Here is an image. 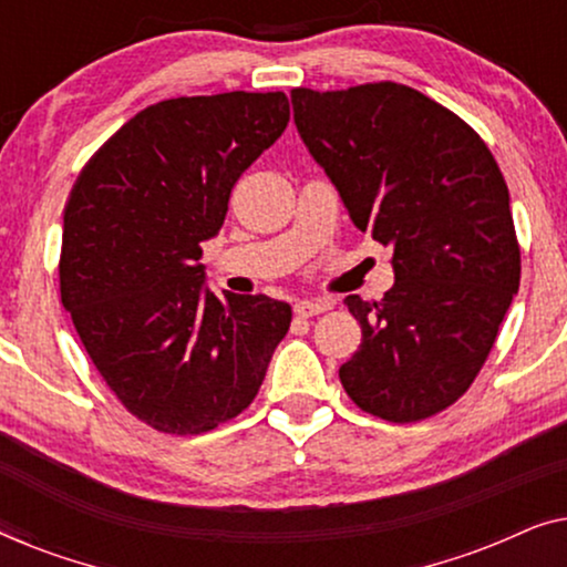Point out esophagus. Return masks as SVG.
Returning <instances> with one entry per match:
<instances>
[{
	"instance_id": "1",
	"label": "esophagus",
	"mask_w": 567,
	"mask_h": 567,
	"mask_svg": "<svg viewBox=\"0 0 567 567\" xmlns=\"http://www.w3.org/2000/svg\"><path fill=\"white\" fill-rule=\"evenodd\" d=\"M330 307H332L330 299H299L297 305H293V312L299 317H315V315L328 312Z\"/></svg>"
}]
</instances>
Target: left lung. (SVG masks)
Wrapping results in <instances>:
<instances>
[{
    "label": "left lung",
    "instance_id": "obj_1",
    "mask_svg": "<svg viewBox=\"0 0 567 567\" xmlns=\"http://www.w3.org/2000/svg\"><path fill=\"white\" fill-rule=\"evenodd\" d=\"M291 103L351 221L392 250V291L346 297L361 346L340 367L343 390L390 423L436 415L485 367L522 281L498 162L470 123L408 84L297 87Z\"/></svg>",
    "mask_w": 567,
    "mask_h": 567
}]
</instances>
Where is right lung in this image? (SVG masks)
Listing matches in <instances>:
<instances>
[{"instance_id":"add662e5","label":"right lung","mask_w":567,"mask_h":567,"mask_svg":"<svg viewBox=\"0 0 567 567\" xmlns=\"http://www.w3.org/2000/svg\"><path fill=\"white\" fill-rule=\"evenodd\" d=\"M284 92L162 100L115 131L64 208L59 289L84 351L154 431L198 436L250 408L291 307L204 286L200 243L284 134Z\"/></svg>"}]
</instances>
